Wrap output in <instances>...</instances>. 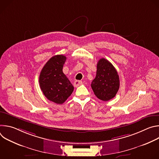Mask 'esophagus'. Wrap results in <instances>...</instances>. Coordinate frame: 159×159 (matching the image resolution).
I'll return each instance as SVG.
<instances>
[{"mask_svg": "<svg viewBox=\"0 0 159 159\" xmlns=\"http://www.w3.org/2000/svg\"><path fill=\"white\" fill-rule=\"evenodd\" d=\"M80 84H82V81H80V80H75L74 83V85L75 87L79 86Z\"/></svg>", "mask_w": 159, "mask_h": 159, "instance_id": "34e87169", "label": "esophagus"}]
</instances>
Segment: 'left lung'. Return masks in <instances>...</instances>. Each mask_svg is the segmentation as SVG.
I'll return each instance as SVG.
<instances>
[{"instance_id":"8db88e82","label":"left lung","mask_w":159,"mask_h":159,"mask_svg":"<svg viewBox=\"0 0 159 159\" xmlns=\"http://www.w3.org/2000/svg\"><path fill=\"white\" fill-rule=\"evenodd\" d=\"M91 87L96 96L103 101L115 97L120 88V78L116 69L107 60L101 58L98 61Z\"/></svg>"}]
</instances>
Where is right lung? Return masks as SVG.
Here are the masks:
<instances>
[{
    "mask_svg": "<svg viewBox=\"0 0 159 159\" xmlns=\"http://www.w3.org/2000/svg\"><path fill=\"white\" fill-rule=\"evenodd\" d=\"M66 57L57 55L52 57L42 69L39 83L41 90L48 100L63 104L74 91V86L63 72Z\"/></svg>",
    "mask_w": 159,
    "mask_h": 159,
    "instance_id": "right-lung-1",
    "label": "right lung"
}]
</instances>
